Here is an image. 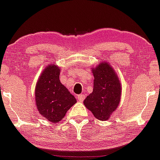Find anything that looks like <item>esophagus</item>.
Instances as JSON below:
<instances>
[{"label": "esophagus", "mask_w": 160, "mask_h": 160, "mask_svg": "<svg viewBox=\"0 0 160 160\" xmlns=\"http://www.w3.org/2000/svg\"><path fill=\"white\" fill-rule=\"evenodd\" d=\"M77 98H78V100L79 101V102H82V101L84 100V98H85V95L84 94H80V95H78V97H77Z\"/></svg>", "instance_id": "esophagus-1"}]
</instances>
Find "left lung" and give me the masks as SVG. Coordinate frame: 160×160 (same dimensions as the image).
Returning a JSON list of instances; mask_svg holds the SVG:
<instances>
[{"instance_id":"obj_1","label":"left lung","mask_w":160,"mask_h":160,"mask_svg":"<svg viewBox=\"0 0 160 160\" xmlns=\"http://www.w3.org/2000/svg\"><path fill=\"white\" fill-rule=\"evenodd\" d=\"M92 71L94 76V87L83 104L95 118L108 120L120 104L122 91L120 80L108 62H101Z\"/></svg>"}]
</instances>
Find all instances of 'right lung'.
<instances>
[{
	"mask_svg": "<svg viewBox=\"0 0 160 160\" xmlns=\"http://www.w3.org/2000/svg\"><path fill=\"white\" fill-rule=\"evenodd\" d=\"M60 68L56 64L45 68L35 87V103L38 111L47 120L58 122L77 102L76 98L59 80Z\"/></svg>",
	"mask_w": 160,
	"mask_h": 160,
	"instance_id": "1",
	"label": "right lung"
}]
</instances>
